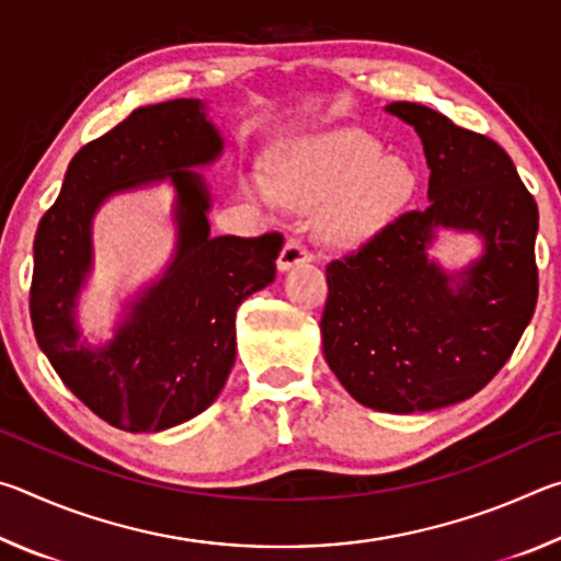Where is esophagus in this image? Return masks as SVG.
<instances>
[{
  "label": "esophagus",
  "mask_w": 561,
  "mask_h": 561,
  "mask_svg": "<svg viewBox=\"0 0 561 561\" xmlns=\"http://www.w3.org/2000/svg\"><path fill=\"white\" fill-rule=\"evenodd\" d=\"M309 260H311L309 247L304 244V242H299V240H294V237H291V240H287V242H284V247H282L277 267L282 272H287L291 267H297V264H307Z\"/></svg>",
  "instance_id": "34e87169"
}]
</instances>
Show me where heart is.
I'll use <instances>...</instances> for the list:
<instances>
[{"label":"heart","instance_id":"heart-1","mask_svg":"<svg viewBox=\"0 0 561 561\" xmlns=\"http://www.w3.org/2000/svg\"><path fill=\"white\" fill-rule=\"evenodd\" d=\"M417 175L358 128L304 138L270 160V190L289 205L321 203V230L354 244L383 230L413 201Z\"/></svg>","mask_w":561,"mask_h":561}]
</instances>
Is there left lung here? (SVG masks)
Segmentation results:
<instances>
[{
	"mask_svg": "<svg viewBox=\"0 0 561 561\" xmlns=\"http://www.w3.org/2000/svg\"><path fill=\"white\" fill-rule=\"evenodd\" d=\"M411 123L431 168L425 210H411L327 264L324 356L360 405L435 411L492 381L537 307V203L505 148L421 103L386 106ZM438 226L478 231L486 254L461 284L427 262Z\"/></svg>",
	"mask_w": 561,
	"mask_h": 561,
	"instance_id": "8db88e82",
	"label": "left lung"
}]
</instances>
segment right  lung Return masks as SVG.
Returning a JSON list of instances; mask_svg holds the SVG:
<instances>
[{"instance_id": "right-lung-1", "label": "right lung", "mask_w": 561, "mask_h": 561, "mask_svg": "<svg viewBox=\"0 0 561 561\" xmlns=\"http://www.w3.org/2000/svg\"><path fill=\"white\" fill-rule=\"evenodd\" d=\"M222 138L197 99L144 106L83 146L34 237V336L66 388L103 421L156 433L203 413L234 364L237 307L274 279L279 232L210 237V193L190 170ZM170 176L179 190V252L106 347L83 345L72 321L90 271V217L118 188Z\"/></svg>"}]
</instances>
